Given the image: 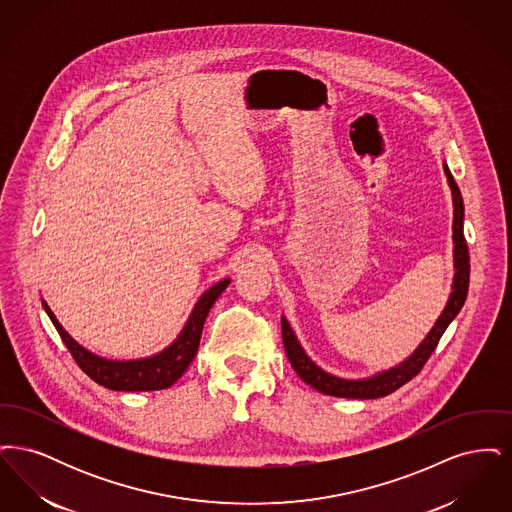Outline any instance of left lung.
Segmentation results:
<instances>
[{"instance_id": "1", "label": "left lung", "mask_w": 512, "mask_h": 512, "mask_svg": "<svg viewBox=\"0 0 512 512\" xmlns=\"http://www.w3.org/2000/svg\"><path fill=\"white\" fill-rule=\"evenodd\" d=\"M443 171H445L447 182L451 186L453 207H455V213H453L455 251L453 253H455V270L457 272H455V280H453V292H451V297H449L441 317L438 318V322L434 324V328L430 330V334L424 338V341L416 347L413 355L407 361H403L401 365L390 368L386 372H380L372 378H365V380H345V378L332 376V374L324 372L320 366L315 365L307 357L303 347L299 345L288 320L282 317V340L286 347V355L292 363L293 370L297 372V376L311 388H315L320 393H326V395L347 397V399H378V397L390 395L393 391L399 390L401 386H405L409 380H413L414 376L422 370V366L426 365V361L434 353L445 328L463 309L466 293H468V278H470V263H468L470 257H468V245L464 240L463 232V197H461V190L447 165H443Z\"/></svg>"}]
</instances>
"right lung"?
<instances>
[{
  "label": "right lung",
  "instance_id": "obj_1",
  "mask_svg": "<svg viewBox=\"0 0 512 512\" xmlns=\"http://www.w3.org/2000/svg\"><path fill=\"white\" fill-rule=\"evenodd\" d=\"M228 284H230V280L226 278L199 297L184 330L180 332L178 340L174 341L171 347H167L165 351H161L153 357L138 359V361H109V359H103V357L90 353L88 349H84L80 343H76L65 332V328L51 313L48 303L42 301V305H44L48 317L51 318L53 326L57 328L61 340L71 351L76 365L80 366L96 384L107 388V390L115 391L165 390V388H171L172 384L186 372V368L194 361L205 318Z\"/></svg>",
  "mask_w": 512,
  "mask_h": 512
}]
</instances>
